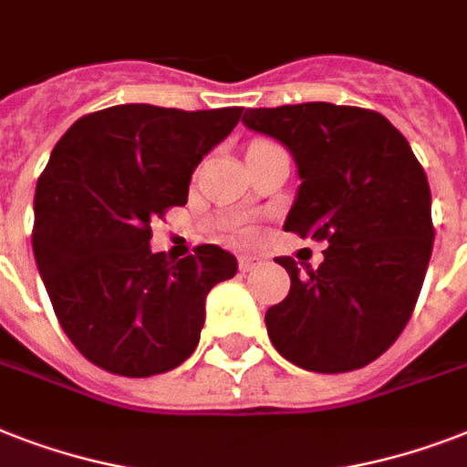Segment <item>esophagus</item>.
I'll list each match as a JSON object with an SVG mask.
<instances>
[{
	"label": "esophagus",
	"mask_w": 467,
	"mask_h": 467,
	"mask_svg": "<svg viewBox=\"0 0 467 467\" xmlns=\"http://www.w3.org/2000/svg\"><path fill=\"white\" fill-rule=\"evenodd\" d=\"M259 266V259L256 256H240V271L242 274H247V271L256 269Z\"/></svg>",
	"instance_id": "1"
}]
</instances>
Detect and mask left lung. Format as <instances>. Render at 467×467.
I'll list each match as a JSON object with an SVG mask.
<instances>
[{
	"mask_svg": "<svg viewBox=\"0 0 467 467\" xmlns=\"http://www.w3.org/2000/svg\"><path fill=\"white\" fill-rule=\"evenodd\" d=\"M242 123L296 160L300 186L285 233L327 242L317 269L274 259L291 291L266 310L271 344L315 373L368 366L405 329L427 276L434 225L424 169L405 135L368 109H247Z\"/></svg>",
	"mask_w": 467,
	"mask_h": 467,
	"instance_id": "1",
	"label": "left lung"
}]
</instances>
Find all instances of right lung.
Listing matches in <instances>:
<instances>
[{
    "mask_svg": "<svg viewBox=\"0 0 467 467\" xmlns=\"http://www.w3.org/2000/svg\"><path fill=\"white\" fill-rule=\"evenodd\" d=\"M240 106H111L72 123L36 186L33 254L69 341L99 368L148 378L198 347L205 296L237 259L201 244L152 252L150 223L189 198L193 169L233 133Z\"/></svg>",
    "mask_w": 467,
    "mask_h": 467,
    "instance_id": "right-lung-1",
    "label": "right lung"
}]
</instances>
